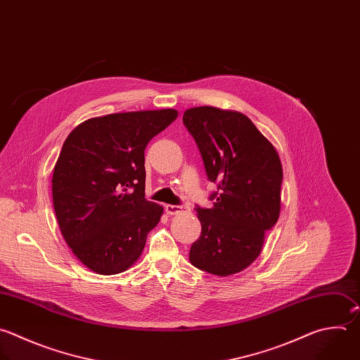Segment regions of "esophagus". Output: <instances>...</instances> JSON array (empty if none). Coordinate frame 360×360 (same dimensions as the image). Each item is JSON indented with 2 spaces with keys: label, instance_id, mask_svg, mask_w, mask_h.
<instances>
[{
  "label": "esophagus",
  "instance_id": "esophagus-1",
  "mask_svg": "<svg viewBox=\"0 0 360 360\" xmlns=\"http://www.w3.org/2000/svg\"><path fill=\"white\" fill-rule=\"evenodd\" d=\"M184 206H179V205H165V212L168 214H178L179 212H182Z\"/></svg>",
  "mask_w": 360,
  "mask_h": 360
}]
</instances>
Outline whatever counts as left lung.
I'll return each mask as SVG.
<instances>
[{
    "instance_id": "8db88e82",
    "label": "left lung",
    "mask_w": 360,
    "mask_h": 360,
    "mask_svg": "<svg viewBox=\"0 0 360 360\" xmlns=\"http://www.w3.org/2000/svg\"><path fill=\"white\" fill-rule=\"evenodd\" d=\"M182 120L209 181L217 184L213 206L196 207L202 233L189 262L219 277L240 273L260 256L266 231L280 216L278 153L243 112L200 105L188 108Z\"/></svg>"
}]
</instances>
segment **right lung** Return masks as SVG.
Returning <instances> with one entry per match:
<instances>
[{"mask_svg": "<svg viewBox=\"0 0 360 360\" xmlns=\"http://www.w3.org/2000/svg\"><path fill=\"white\" fill-rule=\"evenodd\" d=\"M178 114L162 108L93 117L65 140L53 168V207L65 242L91 271L118 274L140 259L164 213L144 198V150Z\"/></svg>", "mask_w": 360, "mask_h": 360, "instance_id": "1", "label": "right lung"}]
</instances>
